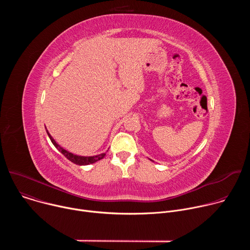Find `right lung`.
Here are the masks:
<instances>
[{
	"label": "right lung",
	"mask_w": 250,
	"mask_h": 250,
	"mask_svg": "<svg viewBox=\"0 0 250 250\" xmlns=\"http://www.w3.org/2000/svg\"><path fill=\"white\" fill-rule=\"evenodd\" d=\"M46 132L51 140V142L53 144V146L67 158L69 159L71 162H73L77 165H89V164H92V163H95L101 159H103L105 155V153H101V154H98V155H93V156H81V155H77V154H73L71 153L69 151H67L66 149H64L63 147H61L57 142L54 140V138L50 135V133L48 132V130L46 129Z\"/></svg>",
	"instance_id": "add662e5"
}]
</instances>
